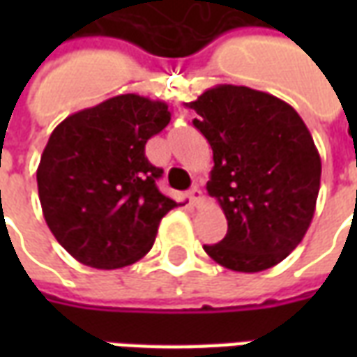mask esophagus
<instances>
[{
	"label": "esophagus",
	"instance_id": "1",
	"mask_svg": "<svg viewBox=\"0 0 357 357\" xmlns=\"http://www.w3.org/2000/svg\"><path fill=\"white\" fill-rule=\"evenodd\" d=\"M187 197H189V201L193 202V204H201V202H202V191L197 185L189 189Z\"/></svg>",
	"mask_w": 357,
	"mask_h": 357
}]
</instances>
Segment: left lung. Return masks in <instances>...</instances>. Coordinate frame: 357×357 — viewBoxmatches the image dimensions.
Instances as JSON below:
<instances>
[{"label": "left lung", "instance_id": "1", "mask_svg": "<svg viewBox=\"0 0 357 357\" xmlns=\"http://www.w3.org/2000/svg\"><path fill=\"white\" fill-rule=\"evenodd\" d=\"M214 168L206 183L227 233L206 255L233 271L273 268L304 239L315 212L321 158L289 102L247 86L222 84L193 102Z\"/></svg>", "mask_w": 357, "mask_h": 357}]
</instances>
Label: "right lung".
<instances>
[{
    "label": "right lung",
    "mask_w": 357,
    "mask_h": 357,
    "mask_svg": "<svg viewBox=\"0 0 357 357\" xmlns=\"http://www.w3.org/2000/svg\"><path fill=\"white\" fill-rule=\"evenodd\" d=\"M164 101L126 93L65 118L36 172L43 218L78 262L116 269L137 262L178 202L158 191L147 141L168 126Z\"/></svg>",
    "instance_id": "obj_1"
}]
</instances>
